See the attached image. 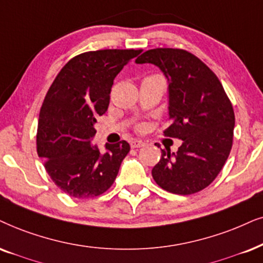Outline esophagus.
I'll list each match as a JSON object with an SVG mask.
<instances>
[{"mask_svg":"<svg viewBox=\"0 0 263 263\" xmlns=\"http://www.w3.org/2000/svg\"><path fill=\"white\" fill-rule=\"evenodd\" d=\"M129 144H131V148H141V147H144L145 143L141 141V139H132Z\"/></svg>","mask_w":263,"mask_h":263,"instance_id":"34e87169","label":"esophagus"}]
</instances>
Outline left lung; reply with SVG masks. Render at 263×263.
<instances>
[{
	"label": "left lung",
	"mask_w": 263,
	"mask_h": 263,
	"mask_svg": "<svg viewBox=\"0 0 263 263\" xmlns=\"http://www.w3.org/2000/svg\"><path fill=\"white\" fill-rule=\"evenodd\" d=\"M136 63H151L164 72L171 119L164 135L182 139L176 153L161 149L153 178L174 194L202 191L220 174L233 144L235 118L223 86L208 65L184 49H149Z\"/></svg>",
	"instance_id": "1"
}]
</instances>
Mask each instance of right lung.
I'll list each match as a JSON object with an SVG mask.
<instances>
[{
	"label": "right lung",
	"mask_w": 263,
	"mask_h": 263,
	"mask_svg": "<svg viewBox=\"0 0 263 263\" xmlns=\"http://www.w3.org/2000/svg\"><path fill=\"white\" fill-rule=\"evenodd\" d=\"M142 49H101L70 59L49 87L40 110L37 154L52 181L70 197H98L114 183L129 152L121 141L92 144L96 118L107 111L111 86Z\"/></svg>",
	"instance_id": "1"
}]
</instances>
